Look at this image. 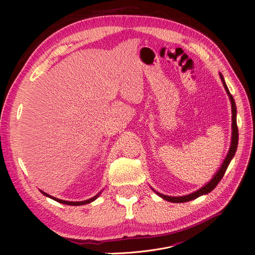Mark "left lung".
Instances as JSON below:
<instances>
[{
	"label": "left lung",
	"mask_w": 255,
	"mask_h": 255,
	"mask_svg": "<svg viewBox=\"0 0 255 255\" xmlns=\"http://www.w3.org/2000/svg\"><path fill=\"white\" fill-rule=\"evenodd\" d=\"M219 76L222 81L223 84V87H225L227 94L230 98V101H231V107H232V137H231V145H230V149L229 152L227 154V156L225 158V160L222 161V164L219 168V170L216 172L213 176V179L208 182L207 184H205L203 187H201L200 189L196 190L195 192H192V194L186 195V196H180V197H171V196H166L163 194H159L156 190H154L152 187V190L155 192L157 196H159L161 199L166 200V201L169 202H172V203H183V202H188L191 201V200L197 199L199 197H201L203 195H207L208 192H211L216 186H217L218 183L221 181V179L225 175L226 171H227V168L230 165L231 160L234 157L235 155V152L237 150V144H238V128H237V123H236V115H237V111H236V105H235V101L232 97V95L230 94V91L228 89L227 84L225 82V79H223V75L219 72Z\"/></svg>",
	"instance_id": "left-lung-1"
}]
</instances>
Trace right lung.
<instances>
[{"instance_id": "1", "label": "right lung", "mask_w": 255, "mask_h": 255, "mask_svg": "<svg viewBox=\"0 0 255 255\" xmlns=\"http://www.w3.org/2000/svg\"><path fill=\"white\" fill-rule=\"evenodd\" d=\"M40 192H41L42 195H44L45 197H49V198H51V199H53V200H55V201H57V202H59V203L67 204V205H72V206H79V205L88 204V203H91L92 201H95V200H96L97 198H99V196H100V195H101L102 190L100 191L99 194H98V195H96L95 197H92V198H90V199H88V200H85V201H76V202H72V201H65V200L57 199V198H55V197H52V196H50L49 194H47V192H44V191H42V190H40Z\"/></svg>"}]
</instances>
